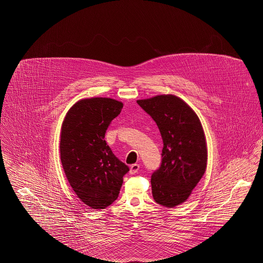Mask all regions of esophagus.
<instances>
[{"label": "esophagus", "instance_id": "34e87169", "mask_svg": "<svg viewBox=\"0 0 263 263\" xmlns=\"http://www.w3.org/2000/svg\"><path fill=\"white\" fill-rule=\"evenodd\" d=\"M139 170H140V165L138 163H134V164H132L130 166V174L131 175H135V174H137Z\"/></svg>", "mask_w": 263, "mask_h": 263}]
</instances>
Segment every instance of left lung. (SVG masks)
<instances>
[{
	"label": "left lung",
	"mask_w": 263,
	"mask_h": 263,
	"mask_svg": "<svg viewBox=\"0 0 263 263\" xmlns=\"http://www.w3.org/2000/svg\"><path fill=\"white\" fill-rule=\"evenodd\" d=\"M137 103L155 120L163 138L161 166L151 177L155 201L173 208L187 200L207 166V146L196 113L173 95Z\"/></svg>",
	"instance_id": "1"
}]
</instances>
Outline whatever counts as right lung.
Masks as SVG:
<instances>
[{"label": "right lung", "mask_w": 263, "mask_h": 263, "mask_svg": "<svg viewBox=\"0 0 263 263\" xmlns=\"http://www.w3.org/2000/svg\"><path fill=\"white\" fill-rule=\"evenodd\" d=\"M122 107L112 99H85L76 102L63 121L60 157L65 175L80 200L92 209H104L117 199L129 172L104 140Z\"/></svg>", "instance_id": "right-lung-1"}]
</instances>
